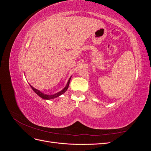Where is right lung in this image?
I'll list each match as a JSON object with an SVG mask.
<instances>
[{"mask_svg": "<svg viewBox=\"0 0 151 151\" xmlns=\"http://www.w3.org/2000/svg\"><path fill=\"white\" fill-rule=\"evenodd\" d=\"M71 77H72V76H71ZM71 77H70L69 79H68V81L67 83V84H66V86H65V88H63L62 90H61L60 91H59V92H58V93H55V94H45V93H42V91H39V90H38V89H35V88H33V87L31 85H30V84H29V86H31V89L33 90L34 92H35L36 94L38 95L40 98H42V99H43L50 100V99H54V98H57V97H58V96H60V95H62V94H63L64 93H65V91L68 89V86H69V84H70V79H71Z\"/></svg>", "mask_w": 151, "mask_h": 151, "instance_id": "right-lung-1", "label": "right lung"}]
</instances>
